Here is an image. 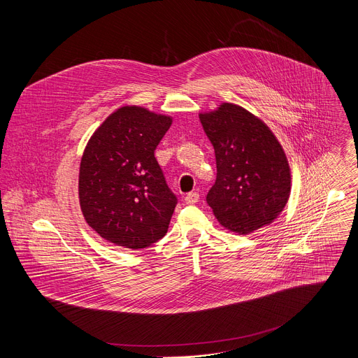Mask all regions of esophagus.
<instances>
[{"label":"esophagus","mask_w":358,"mask_h":358,"mask_svg":"<svg viewBox=\"0 0 358 358\" xmlns=\"http://www.w3.org/2000/svg\"><path fill=\"white\" fill-rule=\"evenodd\" d=\"M198 199H199L198 192H189V194H187V195L184 196L185 203H195V202H198Z\"/></svg>","instance_id":"obj_1"}]
</instances>
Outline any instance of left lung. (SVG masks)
<instances>
[{"instance_id": "8db88e82", "label": "left lung", "mask_w": 358, "mask_h": 358, "mask_svg": "<svg viewBox=\"0 0 358 358\" xmlns=\"http://www.w3.org/2000/svg\"><path fill=\"white\" fill-rule=\"evenodd\" d=\"M215 150L217 180L207 202L218 222L239 235L272 224L287 203V157L268 124L235 103L199 113Z\"/></svg>"}]
</instances>
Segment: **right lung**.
Wrapping results in <instances>:
<instances>
[{
  "label": "right lung",
  "instance_id": "add662e5",
  "mask_svg": "<svg viewBox=\"0 0 358 358\" xmlns=\"http://www.w3.org/2000/svg\"><path fill=\"white\" fill-rule=\"evenodd\" d=\"M173 117L122 106L89 138L79 169V202L87 225L123 248L144 249L169 229L177 196L155 150Z\"/></svg>",
  "mask_w": 358,
  "mask_h": 358
}]
</instances>
